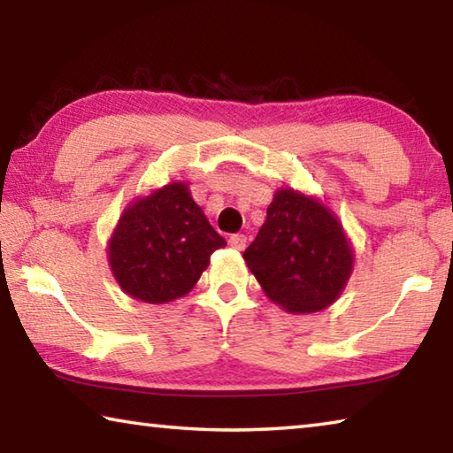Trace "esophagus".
I'll return each instance as SVG.
<instances>
[{"label": "esophagus", "instance_id": "1", "mask_svg": "<svg viewBox=\"0 0 453 453\" xmlns=\"http://www.w3.org/2000/svg\"><path fill=\"white\" fill-rule=\"evenodd\" d=\"M245 243H248V237L242 235V234H234L232 237H229V245H232V248L237 250V251L245 250Z\"/></svg>", "mask_w": 453, "mask_h": 453}]
</instances>
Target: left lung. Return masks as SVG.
<instances>
[{"label": "left lung", "instance_id": "8db88e82", "mask_svg": "<svg viewBox=\"0 0 453 453\" xmlns=\"http://www.w3.org/2000/svg\"><path fill=\"white\" fill-rule=\"evenodd\" d=\"M243 259L273 303L289 313H313L340 297L354 250L324 203L288 188L273 196Z\"/></svg>", "mask_w": 453, "mask_h": 453}]
</instances>
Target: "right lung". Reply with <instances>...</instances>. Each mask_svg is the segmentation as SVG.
Wrapping results in <instances>:
<instances>
[{"instance_id":"add662e5","label":"right lung","mask_w":453,"mask_h":453,"mask_svg":"<svg viewBox=\"0 0 453 453\" xmlns=\"http://www.w3.org/2000/svg\"><path fill=\"white\" fill-rule=\"evenodd\" d=\"M224 245L188 183L173 181L127 205L107 245V259L127 296L167 303L189 294L213 251Z\"/></svg>"}]
</instances>
